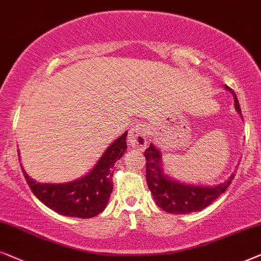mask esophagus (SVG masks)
Here are the masks:
<instances>
[{
    "instance_id": "1",
    "label": "esophagus",
    "mask_w": 261,
    "mask_h": 261,
    "mask_svg": "<svg viewBox=\"0 0 261 261\" xmlns=\"http://www.w3.org/2000/svg\"><path fill=\"white\" fill-rule=\"evenodd\" d=\"M127 143L131 148L143 150L147 147V127L144 124H136L128 131Z\"/></svg>"
}]
</instances>
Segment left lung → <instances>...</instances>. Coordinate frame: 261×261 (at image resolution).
Returning a JSON list of instances; mask_svg holds the SVG:
<instances>
[{
    "mask_svg": "<svg viewBox=\"0 0 261 261\" xmlns=\"http://www.w3.org/2000/svg\"><path fill=\"white\" fill-rule=\"evenodd\" d=\"M234 96L235 109L241 114L239 100L235 92L230 87L225 86ZM145 178L149 190L154 197L156 205L161 207L163 211L169 214L185 215L194 211H200L209 206L214 200H216L230 185L235 174L229 176V179L217 186H197L187 185L165 175L162 168L161 152L150 144L145 149Z\"/></svg>",
    "mask_w": 261,
    "mask_h": 261,
    "instance_id": "left-lung-1",
    "label": "left lung"
}]
</instances>
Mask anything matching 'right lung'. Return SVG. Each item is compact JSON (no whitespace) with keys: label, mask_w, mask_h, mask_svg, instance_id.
<instances>
[{"label":"right lung","mask_w":261,"mask_h":261,"mask_svg":"<svg viewBox=\"0 0 261 261\" xmlns=\"http://www.w3.org/2000/svg\"><path fill=\"white\" fill-rule=\"evenodd\" d=\"M126 135H121L106 149L94 168L83 178L67 184H40L23 171L29 186L38 199L60 215L68 217H94L107 205L113 191L114 163L125 154Z\"/></svg>","instance_id":"add662e5"}]
</instances>
